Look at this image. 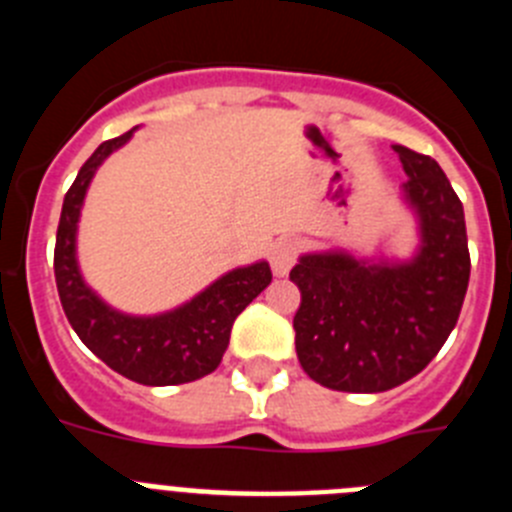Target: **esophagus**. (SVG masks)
<instances>
[{"instance_id":"34e87169","label":"esophagus","mask_w":512,"mask_h":512,"mask_svg":"<svg viewBox=\"0 0 512 512\" xmlns=\"http://www.w3.org/2000/svg\"><path fill=\"white\" fill-rule=\"evenodd\" d=\"M297 243L292 241V238H279L277 243H274V248H271V269H274V274L277 277H284L292 266H295L297 261Z\"/></svg>"}]
</instances>
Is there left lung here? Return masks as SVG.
Here are the masks:
<instances>
[{
    "mask_svg": "<svg viewBox=\"0 0 512 512\" xmlns=\"http://www.w3.org/2000/svg\"><path fill=\"white\" fill-rule=\"evenodd\" d=\"M418 215L408 261L305 253L289 271L300 287L297 359L307 377L338 392H387L431 364L459 320L469 284L464 207L431 156L395 146Z\"/></svg>",
    "mask_w": 512,
    "mask_h": 512,
    "instance_id": "obj_1",
    "label": "left lung"
}]
</instances>
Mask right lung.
<instances>
[{
    "label": "right lung",
    "mask_w": 512,
    "mask_h": 512,
    "mask_svg": "<svg viewBox=\"0 0 512 512\" xmlns=\"http://www.w3.org/2000/svg\"><path fill=\"white\" fill-rule=\"evenodd\" d=\"M133 130L104 140L76 174L63 197L53 271L63 312L81 343L122 377L148 387H169L215 372L228 348L235 318L269 287L271 269L266 261H256L228 271L194 300L151 318L112 310L94 295L76 264V225L94 171L112 151L128 143Z\"/></svg>",
    "instance_id": "obj_1"
}]
</instances>
